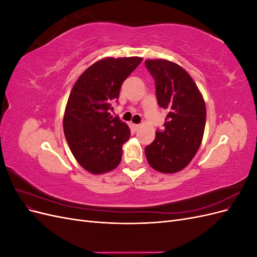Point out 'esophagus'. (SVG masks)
<instances>
[{"instance_id": "obj_1", "label": "esophagus", "mask_w": 257, "mask_h": 257, "mask_svg": "<svg viewBox=\"0 0 257 257\" xmlns=\"http://www.w3.org/2000/svg\"><path fill=\"white\" fill-rule=\"evenodd\" d=\"M139 127H141V125H139V124H133V128H134V131L139 130Z\"/></svg>"}]
</instances>
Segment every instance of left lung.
I'll use <instances>...</instances> for the list:
<instances>
[{
  "label": "left lung",
  "instance_id": "8db88e82",
  "mask_svg": "<svg viewBox=\"0 0 257 257\" xmlns=\"http://www.w3.org/2000/svg\"><path fill=\"white\" fill-rule=\"evenodd\" d=\"M155 80L160 107L168 110L164 130L155 132L145 153L150 166L163 174H175L190 164L203 142L206 104L189 73L164 59L146 60Z\"/></svg>",
  "mask_w": 257,
  "mask_h": 257
}]
</instances>
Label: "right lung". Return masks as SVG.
Instances as JSON below:
<instances>
[{
  "label": "right lung",
  "mask_w": 257,
  "mask_h": 257,
  "mask_svg": "<svg viewBox=\"0 0 257 257\" xmlns=\"http://www.w3.org/2000/svg\"><path fill=\"white\" fill-rule=\"evenodd\" d=\"M143 58H105L79 76L67 99L63 130L74 158L87 172L105 174L118 167L131 136L126 123L113 118L112 100Z\"/></svg>",
  "instance_id": "right-lung-1"
}]
</instances>
